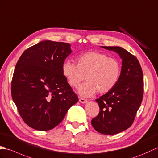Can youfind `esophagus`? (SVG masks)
Masks as SVG:
<instances>
[{
    "instance_id": "1",
    "label": "esophagus",
    "mask_w": 158,
    "mask_h": 158,
    "mask_svg": "<svg viewBox=\"0 0 158 158\" xmlns=\"http://www.w3.org/2000/svg\"><path fill=\"white\" fill-rule=\"evenodd\" d=\"M79 101L81 103H87V101H88L85 99H83V98H80V99H79Z\"/></svg>"
}]
</instances>
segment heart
Instances as JSON below:
<instances>
[{"instance_id": "obj_1", "label": "heart", "mask_w": 158, "mask_h": 158, "mask_svg": "<svg viewBox=\"0 0 158 158\" xmlns=\"http://www.w3.org/2000/svg\"><path fill=\"white\" fill-rule=\"evenodd\" d=\"M61 72L69 85L77 88L85 78L86 81L78 89L80 96L92 97L98 92L106 93L114 88L120 78L119 61L103 52L88 51L76 58V65L69 60L62 64Z\"/></svg>"}]
</instances>
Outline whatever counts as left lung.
<instances>
[{
    "instance_id": "obj_1",
    "label": "left lung",
    "mask_w": 158,
    "mask_h": 158,
    "mask_svg": "<svg viewBox=\"0 0 158 158\" xmlns=\"http://www.w3.org/2000/svg\"><path fill=\"white\" fill-rule=\"evenodd\" d=\"M122 59L120 76L113 89L96 99L100 111L91 124L103 135H115L128 129L135 120L143 95V72L138 59L120 47H101Z\"/></svg>"
}]
</instances>
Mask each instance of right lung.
<instances>
[{
    "mask_svg": "<svg viewBox=\"0 0 158 158\" xmlns=\"http://www.w3.org/2000/svg\"><path fill=\"white\" fill-rule=\"evenodd\" d=\"M71 45L41 41L24 51L17 61L11 95L25 123L37 131H49L78 101L63 76L61 65L71 53Z\"/></svg>",
    "mask_w": 158,
    "mask_h": 158,
    "instance_id": "obj_1",
    "label": "right lung"
}]
</instances>
